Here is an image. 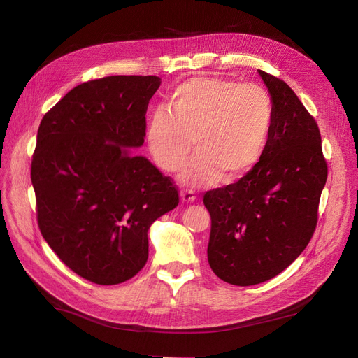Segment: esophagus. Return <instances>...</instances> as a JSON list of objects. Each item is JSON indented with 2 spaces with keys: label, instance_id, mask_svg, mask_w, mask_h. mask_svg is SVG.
<instances>
[{
  "label": "esophagus",
  "instance_id": "obj_1",
  "mask_svg": "<svg viewBox=\"0 0 358 358\" xmlns=\"http://www.w3.org/2000/svg\"><path fill=\"white\" fill-rule=\"evenodd\" d=\"M180 197H181L182 201H187V203H192V201L196 200V194L192 190H181Z\"/></svg>",
  "mask_w": 358,
  "mask_h": 358
}]
</instances>
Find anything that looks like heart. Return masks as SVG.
Instances as JSON below:
<instances>
[{
	"label": "heart",
	"mask_w": 358,
	"mask_h": 358,
	"mask_svg": "<svg viewBox=\"0 0 358 358\" xmlns=\"http://www.w3.org/2000/svg\"><path fill=\"white\" fill-rule=\"evenodd\" d=\"M274 119L267 90L235 80L196 77L168 92L165 110L150 115L146 143L155 164L174 173L192 150L181 181L209 185L250 173L264 154Z\"/></svg>",
	"instance_id": "b5f03b06"
}]
</instances>
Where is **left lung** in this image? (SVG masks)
I'll list each match as a JSON object with an SVG mask.
<instances>
[{"mask_svg": "<svg viewBox=\"0 0 358 358\" xmlns=\"http://www.w3.org/2000/svg\"><path fill=\"white\" fill-rule=\"evenodd\" d=\"M258 73L274 104L264 154L236 182L203 197L212 219L210 268L235 286L267 281L302 254L315 232L328 177L313 116L283 80Z\"/></svg>", "mask_w": 358, "mask_h": 358, "instance_id": "1", "label": "left lung"}]
</instances>
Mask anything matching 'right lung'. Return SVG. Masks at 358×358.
<instances>
[{
	"label": "right lung",
	"mask_w": 358,
	"mask_h": 358,
	"mask_svg": "<svg viewBox=\"0 0 358 358\" xmlns=\"http://www.w3.org/2000/svg\"><path fill=\"white\" fill-rule=\"evenodd\" d=\"M155 75L72 88L43 116L31 159L39 229L75 274L119 285L148 259V231L178 204L173 178L127 148L143 145Z\"/></svg>",
	"instance_id": "obj_1"
}]
</instances>
